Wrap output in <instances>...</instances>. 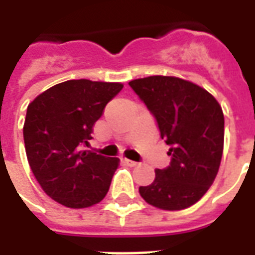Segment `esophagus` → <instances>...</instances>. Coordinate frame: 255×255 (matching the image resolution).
<instances>
[{
  "label": "esophagus",
  "mask_w": 255,
  "mask_h": 255,
  "mask_svg": "<svg viewBox=\"0 0 255 255\" xmlns=\"http://www.w3.org/2000/svg\"><path fill=\"white\" fill-rule=\"evenodd\" d=\"M123 162L126 164L127 166H136L138 165V162H135V161H131V160H127V158H124L123 160Z\"/></svg>",
  "instance_id": "34e87169"
}]
</instances>
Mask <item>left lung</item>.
<instances>
[{
	"mask_svg": "<svg viewBox=\"0 0 255 255\" xmlns=\"http://www.w3.org/2000/svg\"><path fill=\"white\" fill-rule=\"evenodd\" d=\"M128 84L155 117L172 157L169 166L155 169L154 182L139 187V194L162 210L190 208L219 172L224 149L223 109L210 93L184 79L157 75Z\"/></svg>",
	"mask_w": 255,
	"mask_h": 255,
	"instance_id": "8db88e82",
	"label": "left lung"
}]
</instances>
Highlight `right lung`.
<instances>
[{
	"label": "right lung",
	"instance_id": "add662e5",
	"mask_svg": "<svg viewBox=\"0 0 255 255\" xmlns=\"http://www.w3.org/2000/svg\"><path fill=\"white\" fill-rule=\"evenodd\" d=\"M122 83L67 80L36 97L27 108L23 136L27 160L42 190L67 208H90L111 187L119 158L83 146L95 122Z\"/></svg>",
	"mask_w": 255,
	"mask_h": 255
}]
</instances>
